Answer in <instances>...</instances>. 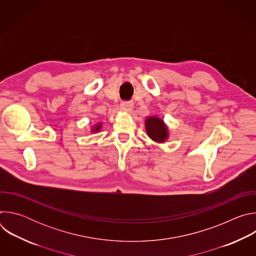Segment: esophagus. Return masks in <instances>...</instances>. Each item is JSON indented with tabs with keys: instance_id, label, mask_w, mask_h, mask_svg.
Segmentation results:
<instances>
[{
	"instance_id": "34e87169",
	"label": "esophagus",
	"mask_w": 256,
	"mask_h": 256,
	"mask_svg": "<svg viewBox=\"0 0 256 256\" xmlns=\"http://www.w3.org/2000/svg\"><path fill=\"white\" fill-rule=\"evenodd\" d=\"M132 107H134L132 102H122V108L126 112H130L132 109Z\"/></svg>"
}]
</instances>
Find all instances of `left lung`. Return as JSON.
I'll return each instance as SVG.
<instances>
[{"instance_id":"obj_1","label":"left lung","mask_w":256,"mask_h":256,"mask_svg":"<svg viewBox=\"0 0 256 256\" xmlns=\"http://www.w3.org/2000/svg\"><path fill=\"white\" fill-rule=\"evenodd\" d=\"M146 132L149 138L158 144L165 142L169 138V130L164 120L157 116H148L144 120Z\"/></svg>"}]
</instances>
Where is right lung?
<instances>
[{"label": "right lung", "instance_id": "add662e5", "mask_svg": "<svg viewBox=\"0 0 256 256\" xmlns=\"http://www.w3.org/2000/svg\"><path fill=\"white\" fill-rule=\"evenodd\" d=\"M101 128H102V122H97V124H95L93 126H91L90 132H91L92 134H96V132H100Z\"/></svg>", "mask_w": 256, "mask_h": 256}]
</instances>
